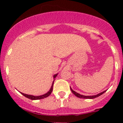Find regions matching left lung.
I'll list each match as a JSON object with an SVG mask.
<instances>
[{
	"instance_id": "8db88e82",
	"label": "left lung",
	"mask_w": 123,
	"mask_h": 123,
	"mask_svg": "<svg viewBox=\"0 0 123 123\" xmlns=\"http://www.w3.org/2000/svg\"><path fill=\"white\" fill-rule=\"evenodd\" d=\"M70 89H71V90L72 92H73V93L74 94V95H75V96H77V97H78V98H83V99H93V98H97V97H98V96H100V95H102L104 93H105V92H106V91H104L103 92L100 93L98 94V95H94V96H84V95H80V94L78 93L75 92L74 91V90H73V89H72L71 87H70Z\"/></svg>"
}]
</instances>
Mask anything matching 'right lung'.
Masks as SVG:
<instances>
[{"label":"right lung","instance_id":"obj_1","mask_svg":"<svg viewBox=\"0 0 123 123\" xmlns=\"http://www.w3.org/2000/svg\"><path fill=\"white\" fill-rule=\"evenodd\" d=\"M56 75H57V74H55V75H54V79H55V78H56ZM54 81H53L52 85L51 88H50V90H49V91L48 92V93H46L44 94V95H43L35 96H33V95H26V94L23 93H21L23 95H24V96H25L26 98H27L30 99H31V100H38V99H43V98H47L48 96H49V95H50V94H51L52 92V90H53V86H54Z\"/></svg>","mask_w":123,"mask_h":123}]
</instances>
